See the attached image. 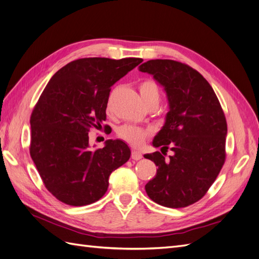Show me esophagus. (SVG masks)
<instances>
[{
    "label": "esophagus",
    "mask_w": 259,
    "mask_h": 259,
    "mask_svg": "<svg viewBox=\"0 0 259 259\" xmlns=\"http://www.w3.org/2000/svg\"><path fill=\"white\" fill-rule=\"evenodd\" d=\"M132 159H133V160H136V161H138V160H140V159H143L142 152H139V151H137V150H133V151H132Z\"/></svg>",
    "instance_id": "esophagus-1"
}]
</instances>
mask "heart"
Returning <instances> with one entry per match:
<instances>
[{
  "label": "heart",
  "instance_id": "b5f03b06",
  "mask_svg": "<svg viewBox=\"0 0 259 259\" xmlns=\"http://www.w3.org/2000/svg\"><path fill=\"white\" fill-rule=\"evenodd\" d=\"M140 95H142L145 104H149L151 101L159 103L161 92L158 84L152 80H145L139 85ZM117 135L123 140L134 146H139L144 143L145 138L148 135V132L142 127L135 126V125H123L117 130Z\"/></svg>",
  "mask_w": 259,
  "mask_h": 259
}]
</instances>
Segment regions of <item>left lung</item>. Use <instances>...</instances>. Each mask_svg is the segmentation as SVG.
<instances>
[{
    "mask_svg": "<svg viewBox=\"0 0 259 259\" xmlns=\"http://www.w3.org/2000/svg\"><path fill=\"white\" fill-rule=\"evenodd\" d=\"M164 88L169 110L152 145L169 147L144 156L154 162L156 175L145 188L148 197L171 208L199 201L213 185L226 159L227 122L209 83L197 70L179 61L152 59L139 66Z\"/></svg>",
    "mask_w": 259,
    "mask_h": 259,
    "instance_id": "8db88e82",
    "label": "left lung"
}]
</instances>
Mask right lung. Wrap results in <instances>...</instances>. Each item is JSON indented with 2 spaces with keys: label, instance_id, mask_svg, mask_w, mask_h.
<instances>
[{
  "label": "right lung",
  "instance_id": "add662e5",
  "mask_svg": "<svg viewBox=\"0 0 259 259\" xmlns=\"http://www.w3.org/2000/svg\"><path fill=\"white\" fill-rule=\"evenodd\" d=\"M142 58H81L69 62L46 85L31 114L30 155L55 198L72 206L89 205L106 193L109 176L126 163L128 146L108 139L90 146L89 132L106 121L111 86Z\"/></svg>",
  "mask_w": 259,
  "mask_h": 259
}]
</instances>
